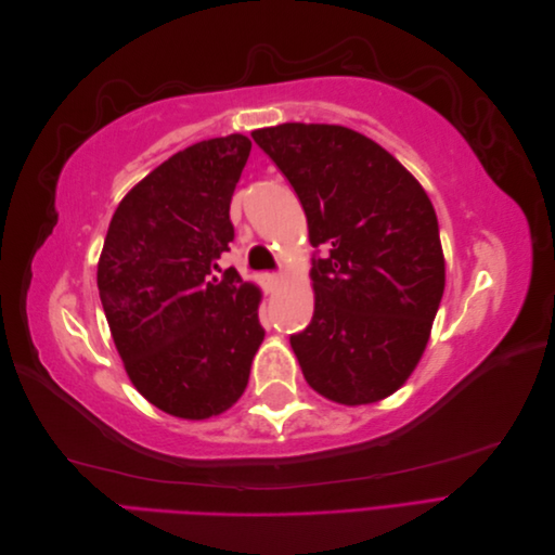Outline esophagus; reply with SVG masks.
<instances>
[{
    "label": "esophagus",
    "mask_w": 555,
    "mask_h": 555,
    "mask_svg": "<svg viewBox=\"0 0 555 555\" xmlns=\"http://www.w3.org/2000/svg\"><path fill=\"white\" fill-rule=\"evenodd\" d=\"M261 282H263V287H266V292H273L278 284L282 282V275L280 273H263L261 275Z\"/></svg>",
    "instance_id": "1"
}]
</instances>
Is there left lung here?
I'll return each instance as SVG.
<instances>
[{"label": "left lung", "mask_w": 555, "mask_h": 555, "mask_svg": "<svg viewBox=\"0 0 555 555\" xmlns=\"http://www.w3.org/2000/svg\"><path fill=\"white\" fill-rule=\"evenodd\" d=\"M251 139L289 180L317 247L312 322L289 338L300 371L343 405L391 396L422 359L444 294L428 194L354 129L287 122Z\"/></svg>", "instance_id": "left-lung-1"}]
</instances>
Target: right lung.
I'll return each mask as SVG.
<instances>
[{"mask_svg":"<svg viewBox=\"0 0 555 555\" xmlns=\"http://www.w3.org/2000/svg\"><path fill=\"white\" fill-rule=\"evenodd\" d=\"M243 133L180 150L117 206L96 266L113 343L139 393L180 418L236 402L263 340L261 294L229 251V206L247 164Z\"/></svg>","mask_w":555,"mask_h":555,"instance_id":"obj_1","label":"right lung"}]
</instances>
